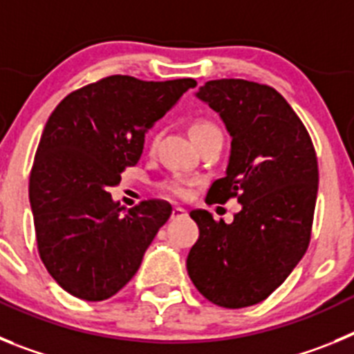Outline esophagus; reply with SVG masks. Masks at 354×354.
I'll return each mask as SVG.
<instances>
[{"instance_id":"1","label":"esophagus","mask_w":354,"mask_h":354,"mask_svg":"<svg viewBox=\"0 0 354 354\" xmlns=\"http://www.w3.org/2000/svg\"><path fill=\"white\" fill-rule=\"evenodd\" d=\"M186 216V209L183 207H174L171 211V220H179V218H184Z\"/></svg>"}]
</instances>
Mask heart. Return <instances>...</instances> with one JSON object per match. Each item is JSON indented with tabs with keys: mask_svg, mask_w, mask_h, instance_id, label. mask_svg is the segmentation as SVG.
Instances as JSON below:
<instances>
[{
	"mask_svg": "<svg viewBox=\"0 0 354 354\" xmlns=\"http://www.w3.org/2000/svg\"><path fill=\"white\" fill-rule=\"evenodd\" d=\"M212 131H218V129H216V126H212L211 122L196 120L195 124L192 126V136H193V140H196V138H200V136H204V134L212 133ZM187 187H189V180L179 179V177H177V179L168 180V183H165V189L170 193H174V195H177V196L186 195Z\"/></svg>",
	"mask_w": 354,
	"mask_h": 354,
	"instance_id": "obj_1",
	"label": "heart"
}]
</instances>
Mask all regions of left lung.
<instances>
[{
    "label": "left lung",
    "mask_w": 354,
    "mask_h": 354,
    "mask_svg": "<svg viewBox=\"0 0 354 354\" xmlns=\"http://www.w3.org/2000/svg\"><path fill=\"white\" fill-rule=\"evenodd\" d=\"M196 97L220 115L232 143L207 204L237 198L232 223L189 212L200 230L186 268L202 296L225 308L261 303L283 283L310 243L317 158L303 122L268 84L214 80Z\"/></svg>",
    "instance_id": "left-lung-1"
}]
</instances>
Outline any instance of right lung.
<instances>
[{
  "instance_id": "obj_1",
  "label": "right lung",
  "mask_w": 354,
  "mask_h": 354,
  "mask_svg": "<svg viewBox=\"0 0 354 354\" xmlns=\"http://www.w3.org/2000/svg\"><path fill=\"white\" fill-rule=\"evenodd\" d=\"M193 86L192 77L109 76L68 93L49 117L31 168L30 204L40 259L72 296L102 301L117 294L170 218L165 200L126 212L109 187L138 162L147 131Z\"/></svg>"
}]
</instances>
